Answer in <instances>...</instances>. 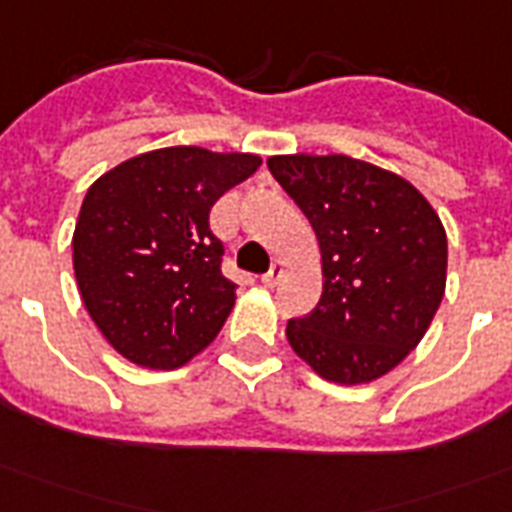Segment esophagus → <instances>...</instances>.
<instances>
[{"label": "esophagus", "mask_w": 512, "mask_h": 512, "mask_svg": "<svg viewBox=\"0 0 512 512\" xmlns=\"http://www.w3.org/2000/svg\"><path fill=\"white\" fill-rule=\"evenodd\" d=\"M281 275H283V261H275V264L270 267V272H264V275H261V283H264V286H275V283L281 281Z\"/></svg>", "instance_id": "obj_1"}]
</instances>
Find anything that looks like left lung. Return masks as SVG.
<instances>
[{"label":"left lung","instance_id":"1","mask_svg":"<svg viewBox=\"0 0 512 512\" xmlns=\"http://www.w3.org/2000/svg\"><path fill=\"white\" fill-rule=\"evenodd\" d=\"M267 166L322 248V297L289 319L286 338L330 382L379 379L420 343L442 302V220L404 177L365 160L278 155Z\"/></svg>","mask_w":512,"mask_h":512}]
</instances>
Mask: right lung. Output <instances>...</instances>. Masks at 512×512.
<instances>
[{
    "label": "right lung",
    "instance_id": "1",
    "mask_svg": "<svg viewBox=\"0 0 512 512\" xmlns=\"http://www.w3.org/2000/svg\"><path fill=\"white\" fill-rule=\"evenodd\" d=\"M245 152L166 147L119 163L78 212L73 267L81 300L130 363L171 371L215 341L234 308L212 204L259 169Z\"/></svg>",
    "mask_w": 512,
    "mask_h": 512
}]
</instances>
